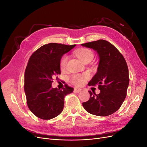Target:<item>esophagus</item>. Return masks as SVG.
<instances>
[{
	"mask_svg": "<svg viewBox=\"0 0 147 147\" xmlns=\"http://www.w3.org/2000/svg\"><path fill=\"white\" fill-rule=\"evenodd\" d=\"M82 91L81 89H80L78 88H74V91L76 92H80Z\"/></svg>",
	"mask_w": 147,
	"mask_h": 147,
	"instance_id": "obj_1",
	"label": "esophagus"
}]
</instances>
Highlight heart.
I'll use <instances>...</instances> for the list:
<instances>
[{
  "mask_svg": "<svg viewBox=\"0 0 147 147\" xmlns=\"http://www.w3.org/2000/svg\"><path fill=\"white\" fill-rule=\"evenodd\" d=\"M75 54L78 58L83 62H85L89 59L93 58V53L91 50L88 48H81L75 51ZM68 56L66 55H63L61 58L59 62V66L61 69H64L67 62ZM86 76L80 74H75L70 78V82L72 84L77 86H81L84 83L85 80Z\"/></svg>",
  "mask_w": 147,
  "mask_h": 147,
  "instance_id": "heart-1",
  "label": "heart"
}]
</instances>
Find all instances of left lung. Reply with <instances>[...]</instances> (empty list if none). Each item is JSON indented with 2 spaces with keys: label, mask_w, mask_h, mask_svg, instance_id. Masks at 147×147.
Listing matches in <instances>:
<instances>
[{
  "label": "left lung",
  "mask_w": 147,
  "mask_h": 147,
  "mask_svg": "<svg viewBox=\"0 0 147 147\" xmlns=\"http://www.w3.org/2000/svg\"><path fill=\"white\" fill-rule=\"evenodd\" d=\"M81 45L92 48L98 54L99 63L97 71L88 85L98 84L100 91L99 94L89 91L90 98L83 102V106L91 114L109 116L117 112L126 98L129 83L126 62L117 48L104 40Z\"/></svg>",
  "instance_id": "8db88e82"
}]
</instances>
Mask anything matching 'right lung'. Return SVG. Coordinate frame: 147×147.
I'll return each mask as SVG.
<instances>
[{
    "label": "right lung",
    "instance_id": "1",
    "mask_svg": "<svg viewBox=\"0 0 147 147\" xmlns=\"http://www.w3.org/2000/svg\"><path fill=\"white\" fill-rule=\"evenodd\" d=\"M75 47L50 43L39 48L29 58L24 73V92L29 110L38 118L50 119L59 115L65 96L73 92L74 88L67 84L62 90L51 84L55 75L61 74L62 56Z\"/></svg>",
    "mask_w": 147,
    "mask_h": 147
}]
</instances>
